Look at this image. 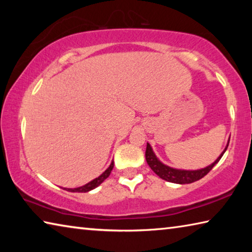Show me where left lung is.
Instances as JSON below:
<instances>
[{
	"instance_id": "8db88e82",
	"label": "left lung",
	"mask_w": 252,
	"mask_h": 252,
	"mask_svg": "<svg viewBox=\"0 0 252 252\" xmlns=\"http://www.w3.org/2000/svg\"><path fill=\"white\" fill-rule=\"evenodd\" d=\"M229 146V141L227 147L224 148L223 152L218 157L213 163H211L208 167L199 170H181V169H174L171 167H168L162 163V162L158 159L157 156L153 152L151 146L147 143V150H146V160L148 162L149 167L152 169V171L155 172L157 176H159L161 179H163L165 181L172 182V183H179V185H186V183H192L194 181H198L200 179H202L206 174L209 173V171L218 163L219 160L222 158L223 153L227 150Z\"/></svg>"
}]
</instances>
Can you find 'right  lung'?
Segmentation results:
<instances>
[{
  "instance_id": "add662e5",
  "label": "right lung",
  "mask_w": 252,
  "mask_h": 252,
  "mask_svg": "<svg viewBox=\"0 0 252 252\" xmlns=\"http://www.w3.org/2000/svg\"><path fill=\"white\" fill-rule=\"evenodd\" d=\"M113 165H114V162L112 161L111 162L110 167L105 170V171L101 174V176H99L97 178H95L94 180L90 181L89 183H87V185H84L82 187H79V188H74V189H67V188H64V189L66 191H70V192H88V191H91L94 189V188L99 187L102 182H103L106 178H108L110 176L111 171H112L113 169Z\"/></svg>"
}]
</instances>
